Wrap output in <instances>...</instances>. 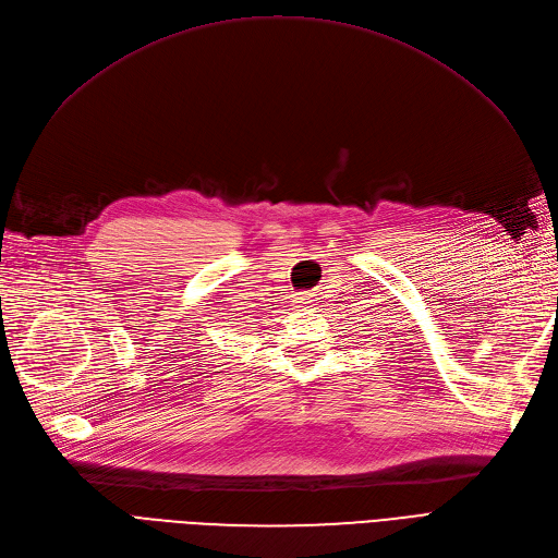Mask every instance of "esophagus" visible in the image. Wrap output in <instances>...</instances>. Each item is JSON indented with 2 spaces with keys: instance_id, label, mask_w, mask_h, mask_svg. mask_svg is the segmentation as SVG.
Returning <instances> with one entry per match:
<instances>
[{
  "instance_id": "obj_1",
  "label": "esophagus",
  "mask_w": 558,
  "mask_h": 558,
  "mask_svg": "<svg viewBox=\"0 0 558 558\" xmlns=\"http://www.w3.org/2000/svg\"><path fill=\"white\" fill-rule=\"evenodd\" d=\"M295 302H298V305H300V307H305V310H307V307L312 305V295H307V293H302V295H300V298H298Z\"/></svg>"
}]
</instances>
